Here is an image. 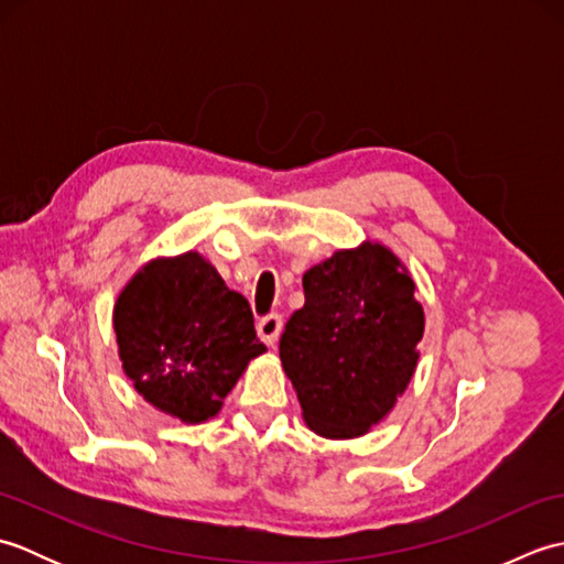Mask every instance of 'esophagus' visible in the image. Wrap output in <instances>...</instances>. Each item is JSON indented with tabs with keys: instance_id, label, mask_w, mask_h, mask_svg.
<instances>
[{
	"instance_id": "34e87169",
	"label": "esophagus",
	"mask_w": 564,
	"mask_h": 564,
	"mask_svg": "<svg viewBox=\"0 0 564 564\" xmlns=\"http://www.w3.org/2000/svg\"><path fill=\"white\" fill-rule=\"evenodd\" d=\"M257 332H259V337H261L263 344L273 346L275 341H279L281 332H283V317H281V315H267V317H261L259 325H257Z\"/></svg>"
}]
</instances>
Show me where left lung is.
Masks as SVG:
<instances>
[{"instance_id": "1", "label": "left lung", "mask_w": 564, "mask_h": 564, "mask_svg": "<svg viewBox=\"0 0 564 564\" xmlns=\"http://www.w3.org/2000/svg\"><path fill=\"white\" fill-rule=\"evenodd\" d=\"M303 291L279 344L285 376L315 434L361 436L416 368L424 310L414 281L390 249L366 242L305 271Z\"/></svg>"}]
</instances>
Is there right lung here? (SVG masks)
Returning a JSON list of instances; mask_svg holds the SVG:
<instances>
[{
    "mask_svg": "<svg viewBox=\"0 0 564 564\" xmlns=\"http://www.w3.org/2000/svg\"><path fill=\"white\" fill-rule=\"evenodd\" d=\"M113 329L135 390L186 424L218 414L247 364L267 351L247 297L196 251L142 267L118 295Z\"/></svg>",
    "mask_w": 564,
    "mask_h": 564,
    "instance_id": "add662e5",
    "label": "right lung"
}]
</instances>
